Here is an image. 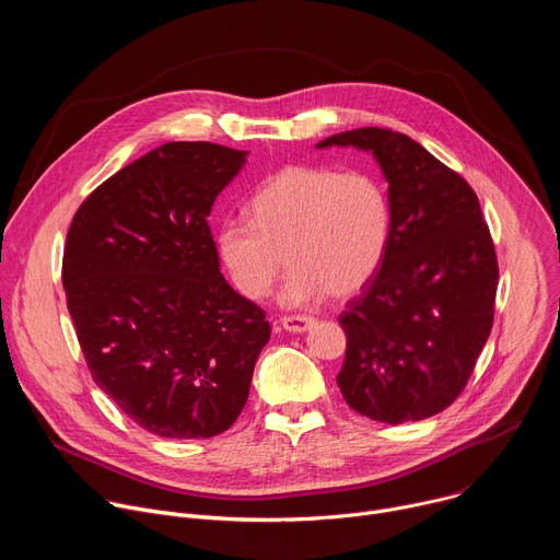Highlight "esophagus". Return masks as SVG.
I'll return each instance as SVG.
<instances>
[{
	"instance_id": "obj_1",
	"label": "esophagus",
	"mask_w": 560,
	"mask_h": 560,
	"mask_svg": "<svg viewBox=\"0 0 560 560\" xmlns=\"http://www.w3.org/2000/svg\"><path fill=\"white\" fill-rule=\"evenodd\" d=\"M281 326H283V330H288V332L301 335V332H305V330H310V328L314 326V318H312V316H305V314L281 316Z\"/></svg>"
}]
</instances>
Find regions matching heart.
Instances as JSON below:
<instances>
[{
    "label": "heart",
    "mask_w": 560,
    "mask_h": 560,
    "mask_svg": "<svg viewBox=\"0 0 560 560\" xmlns=\"http://www.w3.org/2000/svg\"><path fill=\"white\" fill-rule=\"evenodd\" d=\"M389 244V203L368 173L290 166L250 199V219H225L217 253L234 288L264 299L290 264L281 303L301 307L359 292ZM289 261H284V255Z\"/></svg>",
    "instance_id": "1"
}]
</instances>
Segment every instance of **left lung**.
<instances>
[{"mask_svg": "<svg viewBox=\"0 0 560 560\" xmlns=\"http://www.w3.org/2000/svg\"><path fill=\"white\" fill-rule=\"evenodd\" d=\"M372 152L387 182L389 244L339 316L346 404L398 425L443 412L463 392L494 322L499 283L490 228L469 184L408 135L359 128L316 148Z\"/></svg>", "mask_w": 560, "mask_h": 560, "instance_id": "left-lung-1", "label": "left lung"}]
</instances>
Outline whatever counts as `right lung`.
<instances>
[{"label": "right lung", "mask_w": 560, "mask_h": 560, "mask_svg": "<svg viewBox=\"0 0 560 560\" xmlns=\"http://www.w3.org/2000/svg\"><path fill=\"white\" fill-rule=\"evenodd\" d=\"M246 150L171 141L74 212L61 283L95 383L139 428L210 439L242 415L270 341L259 305L219 270L208 217Z\"/></svg>", "instance_id": "1"}]
</instances>
